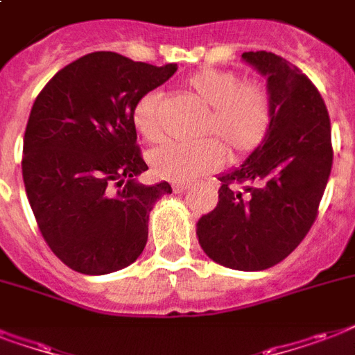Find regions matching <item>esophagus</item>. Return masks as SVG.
<instances>
[{
    "instance_id": "1",
    "label": "esophagus",
    "mask_w": 355,
    "mask_h": 355,
    "mask_svg": "<svg viewBox=\"0 0 355 355\" xmlns=\"http://www.w3.org/2000/svg\"><path fill=\"white\" fill-rule=\"evenodd\" d=\"M172 189H174V193L183 194L187 193L189 189H191V185H189V183H172Z\"/></svg>"
}]
</instances>
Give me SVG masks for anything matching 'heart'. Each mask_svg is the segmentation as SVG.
<instances>
[{"label": "heart", "instance_id": "b5f03b06", "mask_svg": "<svg viewBox=\"0 0 355 355\" xmlns=\"http://www.w3.org/2000/svg\"><path fill=\"white\" fill-rule=\"evenodd\" d=\"M187 89L209 108L202 119L200 132L211 135L225 144L230 157L249 155L268 138L273 105L266 86L243 82L234 71L204 69L189 76ZM157 103L159 93L148 92L132 108V125L148 142L161 138L155 117ZM213 138L166 142L151 151L149 164L159 178L193 181L223 164L226 151Z\"/></svg>", "mask_w": 355, "mask_h": 355}]
</instances>
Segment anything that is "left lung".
<instances>
[{
	"mask_svg": "<svg viewBox=\"0 0 355 355\" xmlns=\"http://www.w3.org/2000/svg\"><path fill=\"white\" fill-rule=\"evenodd\" d=\"M241 58L268 80L273 119L262 146L218 175L217 206L200 217L196 236L213 262L262 271L288 257L318 215L333 164L331 125L297 67L263 50Z\"/></svg>",
	"mask_w": 355,
	"mask_h": 355,
	"instance_id": "obj_1",
	"label": "left lung"
}]
</instances>
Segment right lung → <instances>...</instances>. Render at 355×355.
I'll return each mask as SVG.
<instances>
[{
    "label": "right lung",
    "instance_id": "right-lung-1",
    "mask_svg": "<svg viewBox=\"0 0 355 355\" xmlns=\"http://www.w3.org/2000/svg\"><path fill=\"white\" fill-rule=\"evenodd\" d=\"M178 71L93 52L63 67L37 95L24 135L22 175L42 238L84 275L127 268L148 241L149 211L172 193L138 183L148 170L132 108Z\"/></svg>",
    "mask_w": 355,
    "mask_h": 355
}]
</instances>
